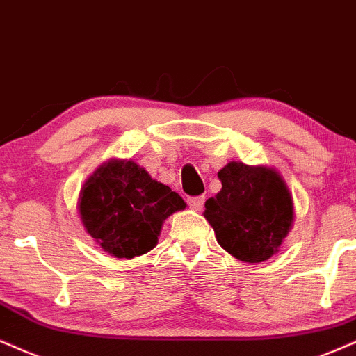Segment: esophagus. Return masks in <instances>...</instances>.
Returning a JSON list of instances; mask_svg holds the SVG:
<instances>
[{
    "label": "esophagus",
    "mask_w": 356,
    "mask_h": 356,
    "mask_svg": "<svg viewBox=\"0 0 356 356\" xmlns=\"http://www.w3.org/2000/svg\"><path fill=\"white\" fill-rule=\"evenodd\" d=\"M188 204H190V208L195 209V211H201L204 204V198L203 196H191V198H188Z\"/></svg>",
    "instance_id": "1"
}]
</instances>
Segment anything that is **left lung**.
<instances>
[{"instance_id":"obj_1","label":"left lung","mask_w":356,"mask_h":356,"mask_svg":"<svg viewBox=\"0 0 356 356\" xmlns=\"http://www.w3.org/2000/svg\"><path fill=\"white\" fill-rule=\"evenodd\" d=\"M221 191L204 204L219 245L244 262L274 256L293 221L292 195L277 170L231 161L218 173Z\"/></svg>"}]
</instances>
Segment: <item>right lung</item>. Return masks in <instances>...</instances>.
<instances>
[{
    "instance_id": "obj_1",
    "label": "right lung",
    "mask_w": 356,
    "mask_h": 356,
    "mask_svg": "<svg viewBox=\"0 0 356 356\" xmlns=\"http://www.w3.org/2000/svg\"><path fill=\"white\" fill-rule=\"evenodd\" d=\"M77 208L105 252L131 259L155 248L165 219L186 203L135 161L112 158L86 179Z\"/></svg>"
}]
</instances>
